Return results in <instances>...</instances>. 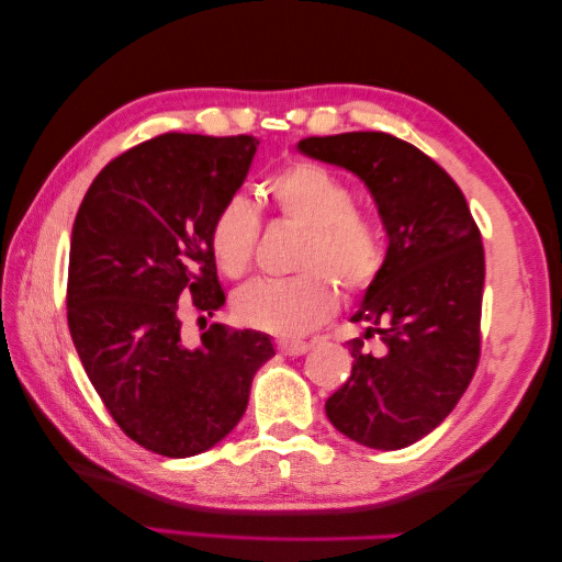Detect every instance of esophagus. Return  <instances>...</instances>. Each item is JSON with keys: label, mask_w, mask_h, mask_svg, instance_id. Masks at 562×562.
Wrapping results in <instances>:
<instances>
[{"label": "esophagus", "mask_w": 562, "mask_h": 562, "mask_svg": "<svg viewBox=\"0 0 562 562\" xmlns=\"http://www.w3.org/2000/svg\"><path fill=\"white\" fill-rule=\"evenodd\" d=\"M308 348L311 346L303 341H279V353H283V356H303Z\"/></svg>", "instance_id": "34e87169"}]
</instances>
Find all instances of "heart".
Listing matches in <instances>:
<instances>
[{"mask_svg": "<svg viewBox=\"0 0 562 562\" xmlns=\"http://www.w3.org/2000/svg\"><path fill=\"white\" fill-rule=\"evenodd\" d=\"M279 214L303 228L296 269L289 279H256L236 291L234 314L244 326L271 336H303L336 311L338 291L358 293L383 269V232L379 221L353 209L346 181L314 161H299L266 183ZM259 211L236 194L211 224V254L221 271L238 279L254 261Z\"/></svg>", "mask_w": 562, "mask_h": 562, "instance_id": "b5f03b06", "label": "heart"}]
</instances>
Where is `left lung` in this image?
I'll return each mask as SVG.
<instances>
[{
  "instance_id": "8db88e82",
  "label": "left lung",
  "mask_w": 562,
  "mask_h": 562,
  "mask_svg": "<svg viewBox=\"0 0 562 562\" xmlns=\"http://www.w3.org/2000/svg\"><path fill=\"white\" fill-rule=\"evenodd\" d=\"M299 151L361 179L389 248L351 321L379 336L348 341L353 371L326 416L356 443L398 450L448 418L481 356L485 256L463 191L408 142L383 132L308 136Z\"/></svg>"
}]
</instances>
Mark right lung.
<instances>
[{"label": "right lung", "mask_w": 562, "mask_h": 562, "mask_svg": "<svg viewBox=\"0 0 562 562\" xmlns=\"http://www.w3.org/2000/svg\"><path fill=\"white\" fill-rule=\"evenodd\" d=\"M256 149L248 134H161L109 161L74 218L71 341L119 428L151 453L189 458L224 440L276 356L261 330L211 324L196 348L181 334L179 301L199 321L226 303L211 224Z\"/></svg>", "instance_id": "obj_1"}]
</instances>
